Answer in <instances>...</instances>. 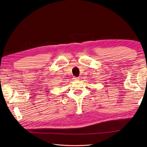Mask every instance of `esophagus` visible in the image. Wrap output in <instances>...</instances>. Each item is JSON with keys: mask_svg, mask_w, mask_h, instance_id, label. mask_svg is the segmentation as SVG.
Segmentation results:
<instances>
[{"mask_svg": "<svg viewBox=\"0 0 147 147\" xmlns=\"http://www.w3.org/2000/svg\"><path fill=\"white\" fill-rule=\"evenodd\" d=\"M74 80H75V81H77V80H79L80 78H79V77H76L74 78Z\"/></svg>", "mask_w": 147, "mask_h": 147, "instance_id": "1", "label": "esophagus"}]
</instances>
